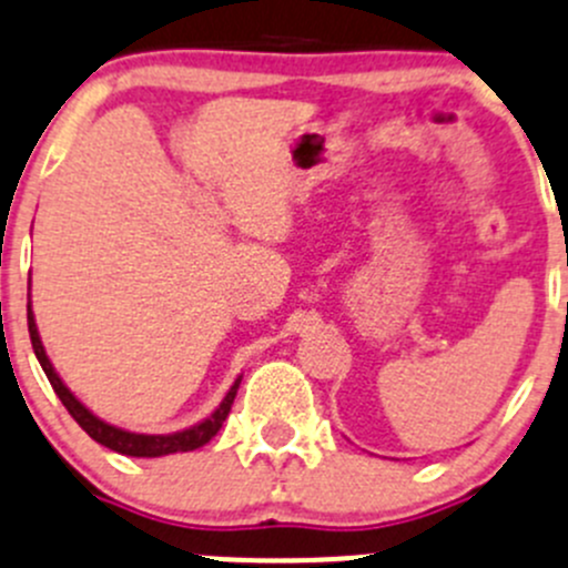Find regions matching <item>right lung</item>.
<instances>
[{
	"label": "right lung",
	"mask_w": 568,
	"mask_h": 568,
	"mask_svg": "<svg viewBox=\"0 0 568 568\" xmlns=\"http://www.w3.org/2000/svg\"><path fill=\"white\" fill-rule=\"evenodd\" d=\"M27 327H30V341H32V349H36L38 363H41L43 374H47V377H49V383H52L54 394L60 396V402H63L65 410L71 413V418H74V422L80 424L82 430H85L88 436L93 438V442L102 444V447H108V449H113V453L130 455V458H161V455L191 453V449L205 447V444L211 442V438L216 436L219 430H222L224 418H227L230 407H233L235 394H239L241 377L235 379L233 385H230V390H227V396H224V399H222V405H219L216 410L211 413V416L202 418L200 424L189 427V430L169 433V436H144V433L121 430V427H113V424H108V422H102V418H99V416H93V413L88 410V407L82 405V402L77 399V396L71 394L69 388H65V383L58 377V372H54L52 363H49L47 349H43L41 335H38L36 316H32V305H30V302H27Z\"/></svg>",
	"instance_id": "add662e5"
}]
</instances>
